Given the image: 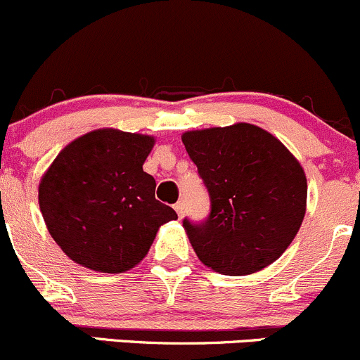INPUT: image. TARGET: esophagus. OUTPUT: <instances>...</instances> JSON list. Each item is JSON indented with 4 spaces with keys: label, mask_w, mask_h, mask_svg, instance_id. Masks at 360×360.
Segmentation results:
<instances>
[{
    "label": "esophagus",
    "mask_w": 360,
    "mask_h": 360,
    "mask_svg": "<svg viewBox=\"0 0 360 360\" xmlns=\"http://www.w3.org/2000/svg\"><path fill=\"white\" fill-rule=\"evenodd\" d=\"M174 209H176L177 216L183 217V216H184V212H186V203H184L183 200H179V202L176 203V205H174Z\"/></svg>",
    "instance_id": "34e87169"
}]
</instances>
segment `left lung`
I'll use <instances>...</instances> for the list:
<instances>
[{"mask_svg": "<svg viewBox=\"0 0 360 360\" xmlns=\"http://www.w3.org/2000/svg\"><path fill=\"white\" fill-rule=\"evenodd\" d=\"M183 144L210 200L200 223L183 219L198 259L223 275H249L274 263L307 210L300 162L250 123L186 132Z\"/></svg>", "mask_w": 360, "mask_h": 360, "instance_id": "8db88e82", "label": "left lung"}]
</instances>
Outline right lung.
Masks as SVG:
<instances>
[{"instance_id": "right-lung-1", "label": "right lung", "mask_w": 360, "mask_h": 360, "mask_svg": "<svg viewBox=\"0 0 360 360\" xmlns=\"http://www.w3.org/2000/svg\"><path fill=\"white\" fill-rule=\"evenodd\" d=\"M155 139L103 129L68 144L39 183V209L53 240L75 263L122 274L148 254L158 228L177 219L155 198L143 170Z\"/></svg>"}]
</instances>
